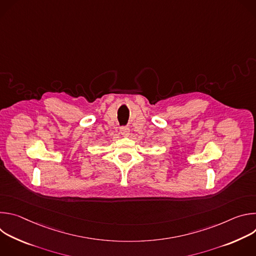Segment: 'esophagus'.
Returning <instances> with one entry per match:
<instances>
[{
    "label": "esophagus",
    "mask_w": 256,
    "mask_h": 256,
    "mask_svg": "<svg viewBox=\"0 0 256 256\" xmlns=\"http://www.w3.org/2000/svg\"><path fill=\"white\" fill-rule=\"evenodd\" d=\"M120 134L124 136H128L130 134V128L128 126H122L120 128Z\"/></svg>",
    "instance_id": "34e87169"
}]
</instances>
